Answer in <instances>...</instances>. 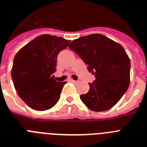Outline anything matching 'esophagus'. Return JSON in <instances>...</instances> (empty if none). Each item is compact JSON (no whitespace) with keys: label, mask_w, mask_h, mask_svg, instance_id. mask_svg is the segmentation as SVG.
<instances>
[{"label":"esophagus","mask_w":147,"mask_h":147,"mask_svg":"<svg viewBox=\"0 0 147 147\" xmlns=\"http://www.w3.org/2000/svg\"><path fill=\"white\" fill-rule=\"evenodd\" d=\"M70 81L72 82H74V83H78V82H79V81H76V80H72V79H71V80H70Z\"/></svg>","instance_id":"34e87169"}]
</instances>
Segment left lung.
Returning <instances> with one entry per match:
<instances>
[{
    "mask_svg": "<svg viewBox=\"0 0 147 147\" xmlns=\"http://www.w3.org/2000/svg\"><path fill=\"white\" fill-rule=\"evenodd\" d=\"M68 47L80 57L96 80L80 96L90 110L100 112L113 107L129 85L130 60L124 48L108 37L93 34L73 40Z\"/></svg>",
    "mask_w": 147,
    "mask_h": 147,
    "instance_id": "1",
    "label": "left lung"
}]
</instances>
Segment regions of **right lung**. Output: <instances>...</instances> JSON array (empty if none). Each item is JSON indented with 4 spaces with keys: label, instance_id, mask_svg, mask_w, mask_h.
<instances>
[{
    "label": "right lung",
    "instance_id": "right-lung-1",
    "mask_svg": "<svg viewBox=\"0 0 147 147\" xmlns=\"http://www.w3.org/2000/svg\"><path fill=\"white\" fill-rule=\"evenodd\" d=\"M70 40L50 34L40 35L16 54L11 79L19 96L28 107L38 111L57 103L66 82L54 80L57 59Z\"/></svg>",
    "mask_w": 147,
    "mask_h": 147
}]
</instances>
